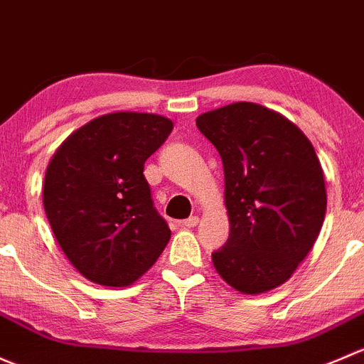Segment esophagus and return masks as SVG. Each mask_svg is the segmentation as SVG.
I'll list each match as a JSON object with an SVG mask.
<instances>
[{"label":"esophagus","instance_id":"obj_1","mask_svg":"<svg viewBox=\"0 0 364 364\" xmlns=\"http://www.w3.org/2000/svg\"><path fill=\"white\" fill-rule=\"evenodd\" d=\"M198 223H200V217H198V215H191L189 219L182 220V226L183 228H196Z\"/></svg>","mask_w":364,"mask_h":364}]
</instances>
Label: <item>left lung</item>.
<instances>
[{"mask_svg":"<svg viewBox=\"0 0 364 364\" xmlns=\"http://www.w3.org/2000/svg\"><path fill=\"white\" fill-rule=\"evenodd\" d=\"M196 126L220 154L230 238L217 273L245 294L286 282L316 243L326 215L324 175L309 138L256 103L201 114Z\"/></svg>","mask_w":364,"mask_h":364,"instance_id":"8db88e82","label":"left lung"}]
</instances>
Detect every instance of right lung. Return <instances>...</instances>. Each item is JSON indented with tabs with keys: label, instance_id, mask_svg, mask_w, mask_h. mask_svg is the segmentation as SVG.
<instances>
[{
	"label": "right lung",
	"instance_id": "1",
	"mask_svg": "<svg viewBox=\"0 0 364 364\" xmlns=\"http://www.w3.org/2000/svg\"><path fill=\"white\" fill-rule=\"evenodd\" d=\"M173 129L154 114L115 112L82 126L45 173L43 207L70 263L91 282L124 287L144 275L171 231L144 166Z\"/></svg>",
	"mask_w": 364,
	"mask_h": 364
}]
</instances>
